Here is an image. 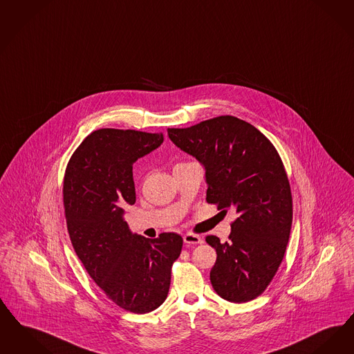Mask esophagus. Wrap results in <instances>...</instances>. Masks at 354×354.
I'll list each match as a JSON object with an SVG mask.
<instances>
[{
  "mask_svg": "<svg viewBox=\"0 0 354 354\" xmlns=\"http://www.w3.org/2000/svg\"><path fill=\"white\" fill-rule=\"evenodd\" d=\"M183 240L184 243H185L187 246L198 245V243H201V242H203L201 237L198 236V234H194V233H187V234H184Z\"/></svg>",
  "mask_w": 354,
  "mask_h": 354,
  "instance_id": "1",
  "label": "esophagus"
}]
</instances>
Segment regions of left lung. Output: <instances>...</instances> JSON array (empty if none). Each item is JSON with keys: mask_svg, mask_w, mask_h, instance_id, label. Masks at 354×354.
I'll return each mask as SVG.
<instances>
[{"mask_svg": "<svg viewBox=\"0 0 354 354\" xmlns=\"http://www.w3.org/2000/svg\"><path fill=\"white\" fill-rule=\"evenodd\" d=\"M171 141L204 166L207 201L233 209L229 241L216 249L213 290L227 301L261 295L282 262L292 224V198L282 159L253 125L220 115L185 129H167Z\"/></svg>", "mask_w": 354, "mask_h": 354, "instance_id": "1", "label": "left lung"}]
</instances>
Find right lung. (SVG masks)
<instances>
[{
  "label": "right lung",
  "instance_id": "obj_1",
  "mask_svg": "<svg viewBox=\"0 0 354 354\" xmlns=\"http://www.w3.org/2000/svg\"><path fill=\"white\" fill-rule=\"evenodd\" d=\"M162 133L100 129L71 156L63 184L72 246L91 278L127 311L147 313L167 297L183 239L133 233L124 207L136 203L133 165L158 149Z\"/></svg>",
  "mask_w": 354,
  "mask_h": 354
}]
</instances>
